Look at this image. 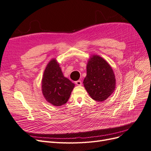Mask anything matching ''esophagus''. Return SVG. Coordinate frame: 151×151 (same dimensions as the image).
I'll return each mask as SVG.
<instances>
[{"label": "esophagus", "instance_id": "esophagus-1", "mask_svg": "<svg viewBox=\"0 0 151 151\" xmlns=\"http://www.w3.org/2000/svg\"><path fill=\"white\" fill-rule=\"evenodd\" d=\"M75 83L77 85V86H81L82 85V82L80 80H78L75 82Z\"/></svg>", "mask_w": 151, "mask_h": 151}]
</instances>
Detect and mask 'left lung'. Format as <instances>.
<instances>
[{"label":"left lung","instance_id":"1","mask_svg":"<svg viewBox=\"0 0 151 151\" xmlns=\"http://www.w3.org/2000/svg\"><path fill=\"white\" fill-rule=\"evenodd\" d=\"M84 86L91 98L104 101L113 94L116 87L115 76L110 65L98 55H91L87 63Z\"/></svg>","mask_w":151,"mask_h":151}]
</instances>
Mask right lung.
I'll list each match as a JSON object with an SVG mask.
<instances>
[{"instance_id": "add662e5", "label": "right lung", "mask_w": 151, "mask_h": 151, "mask_svg": "<svg viewBox=\"0 0 151 151\" xmlns=\"http://www.w3.org/2000/svg\"><path fill=\"white\" fill-rule=\"evenodd\" d=\"M75 84L64 77L56 58H53L44 70L42 91L46 101L55 106L65 104Z\"/></svg>"}]
</instances>
